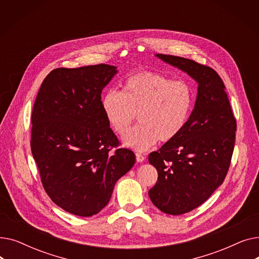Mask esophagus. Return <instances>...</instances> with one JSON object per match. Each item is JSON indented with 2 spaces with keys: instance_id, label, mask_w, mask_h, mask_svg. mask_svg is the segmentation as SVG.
Returning a JSON list of instances; mask_svg holds the SVG:
<instances>
[{
  "instance_id": "obj_1",
  "label": "esophagus",
  "mask_w": 259,
  "mask_h": 259,
  "mask_svg": "<svg viewBox=\"0 0 259 259\" xmlns=\"http://www.w3.org/2000/svg\"><path fill=\"white\" fill-rule=\"evenodd\" d=\"M135 156H137V161L138 162H143L145 160V156L142 155L141 153H137V154H135Z\"/></svg>"
}]
</instances>
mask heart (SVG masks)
<instances>
[{
  "instance_id": "1",
  "label": "heart",
  "mask_w": 259,
  "mask_h": 259,
  "mask_svg": "<svg viewBox=\"0 0 259 259\" xmlns=\"http://www.w3.org/2000/svg\"><path fill=\"white\" fill-rule=\"evenodd\" d=\"M101 105L109 126L117 135L128 133L139 116L141 125L122 143L145 151L157 141H173L183 131L192 110L193 93L185 81L145 71L130 75L121 92H107Z\"/></svg>"
}]
</instances>
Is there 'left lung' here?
Instances as JSON below:
<instances>
[{
	"label": "left lung",
	"instance_id": "left-lung-1",
	"mask_svg": "<svg viewBox=\"0 0 259 259\" xmlns=\"http://www.w3.org/2000/svg\"><path fill=\"white\" fill-rule=\"evenodd\" d=\"M155 56L198 85L183 131L149 155L158 172L149 197L164 213L181 215L200 206L223 184L234 150L236 119L224 81L212 68L185 58Z\"/></svg>",
	"mask_w": 259,
	"mask_h": 259
}]
</instances>
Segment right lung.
I'll use <instances>...</instances> for the list:
<instances>
[{
  "label": "right lung",
  "instance_id": "1",
  "mask_svg": "<svg viewBox=\"0 0 259 259\" xmlns=\"http://www.w3.org/2000/svg\"><path fill=\"white\" fill-rule=\"evenodd\" d=\"M117 73L100 64L58 68L43 80L34 102L31 152L51 200L71 214H98L135 155L119 143L101 105L102 90Z\"/></svg>",
  "mask_w": 259,
  "mask_h": 259
}]
</instances>
